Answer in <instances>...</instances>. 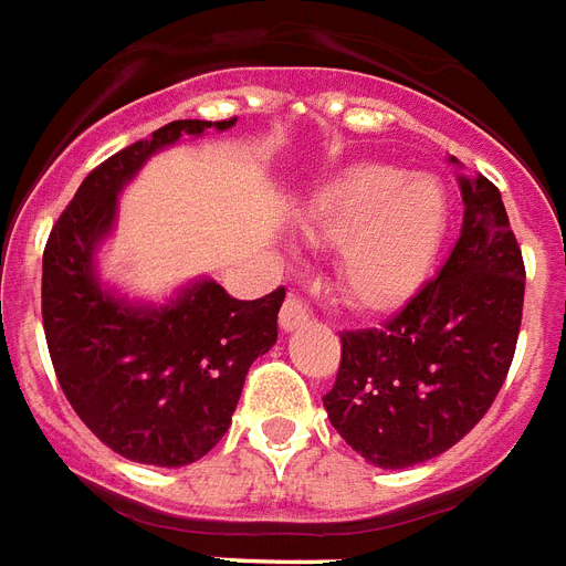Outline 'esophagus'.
<instances>
[{
  "label": "esophagus",
  "instance_id": "34e87169",
  "mask_svg": "<svg viewBox=\"0 0 566 566\" xmlns=\"http://www.w3.org/2000/svg\"><path fill=\"white\" fill-rule=\"evenodd\" d=\"M279 317H282V329L293 332V329H300V326H305V323L312 321V308H308V305H305L300 296H293V293H291V296L284 300L282 314H279Z\"/></svg>",
  "mask_w": 566,
  "mask_h": 566
}]
</instances>
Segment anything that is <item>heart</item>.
Here are the masks:
<instances>
[{
  "label": "heart",
  "instance_id": "1",
  "mask_svg": "<svg viewBox=\"0 0 566 566\" xmlns=\"http://www.w3.org/2000/svg\"><path fill=\"white\" fill-rule=\"evenodd\" d=\"M448 196L433 178L361 166L332 180L305 213V237L340 249L338 279L361 308H398L427 282L446 243Z\"/></svg>",
  "mask_w": 566,
  "mask_h": 566
}]
</instances>
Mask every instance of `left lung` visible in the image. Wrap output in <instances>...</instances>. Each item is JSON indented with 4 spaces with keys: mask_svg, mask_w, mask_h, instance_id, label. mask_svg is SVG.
<instances>
[{
    "mask_svg": "<svg viewBox=\"0 0 566 566\" xmlns=\"http://www.w3.org/2000/svg\"><path fill=\"white\" fill-rule=\"evenodd\" d=\"M460 192L463 228L439 275L379 329L340 335L338 377L323 407L340 439L379 469H407L457 446L511 370L523 252L502 192L484 175L460 178Z\"/></svg>",
    "mask_w": 566,
    "mask_h": 566,
    "instance_id": "left-lung-1",
    "label": "left lung"
}]
</instances>
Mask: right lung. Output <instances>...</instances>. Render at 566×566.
Returning <instances> with one entry per match:
<instances>
[{
	"instance_id": "1",
	"label": "right lung",
	"mask_w": 566,
	"mask_h": 566,
	"mask_svg": "<svg viewBox=\"0 0 566 566\" xmlns=\"http://www.w3.org/2000/svg\"><path fill=\"white\" fill-rule=\"evenodd\" d=\"M234 120H171L118 150L82 180L43 249V332L59 386L94 437L133 463L201 460L226 437L252 361L279 338L284 287L234 300L205 279L154 308L97 282L94 254L120 189L150 154Z\"/></svg>"
}]
</instances>
